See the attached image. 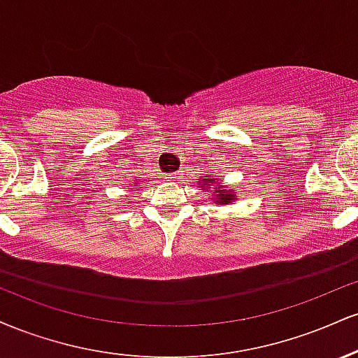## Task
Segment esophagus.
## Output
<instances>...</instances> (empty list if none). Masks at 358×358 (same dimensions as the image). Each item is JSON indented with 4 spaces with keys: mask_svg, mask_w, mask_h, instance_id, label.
I'll return each mask as SVG.
<instances>
[{
    "mask_svg": "<svg viewBox=\"0 0 358 358\" xmlns=\"http://www.w3.org/2000/svg\"><path fill=\"white\" fill-rule=\"evenodd\" d=\"M166 178L170 180V182H176V180L180 178V171H170V173H166Z\"/></svg>",
    "mask_w": 358,
    "mask_h": 358,
    "instance_id": "esophagus-1",
    "label": "esophagus"
}]
</instances>
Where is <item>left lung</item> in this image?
Here are the masks:
<instances>
[{"label": "left lung", "instance_id": "1", "mask_svg": "<svg viewBox=\"0 0 358 358\" xmlns=\"http://www.w3.org/2000/svg\"><path fill=\"white\" fill-rule=\"evenodd\" d=\"M205 183H213V178H207V180H202ZM208 190V187H205ZM215 188H220V187H215ZM215 195L219 196V203L224 205V203H229L232 200L234 196V192L231 190H215Z\"/></svg>", "mask_w": 358, "mask_h": 358}]
</instances>
